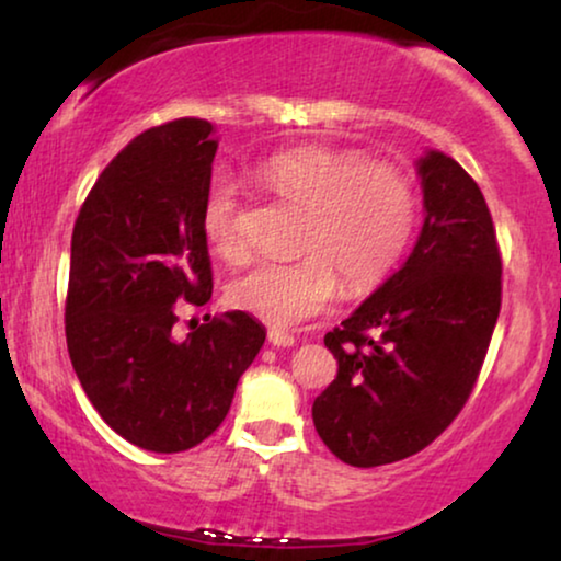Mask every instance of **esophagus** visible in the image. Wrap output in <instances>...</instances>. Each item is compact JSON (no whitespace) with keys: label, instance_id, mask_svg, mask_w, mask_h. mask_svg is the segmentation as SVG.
<instances>
[{"label":"esophagus","instance_id":"obj_1","mask_svg":"<svg viewBox=\"0 0 561 561\" xmlns=\"http://www.w3.org/2000/svg\"><path fill=\"white\" fill-rule=\"evenodd\" d=\"M267 342L273 344V347H294V334H288V332H280V329H271V332H267Z\"/></svg>","mask_w":561,"mask_h":561}]
</instances>
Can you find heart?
Returning a JSON list of instances; mask_svg holds the SVG:
<instances>
[{
	"label": "heart",
	"mask_w": 561,
	"mask_h": 561,
	"mask_svg": "<svg viewBox=\"0 0 561 561\" xmlns=\"http://www.w3.org/2000/svg\"><path fill=\"white\" fill-rule=\"evenodd\" d=\"M273 194L304 209L294 263H257L229 283V301L271 327H296L340 290L363 294L386 278L416 225L419 198L401 168L365 163L359 152L301 148L260 165ZM202 227L227 263L248 257L240 188L219 175L204 196Z\"/></svg>",
	"instance_id": "obj_1"
}]
</instances>
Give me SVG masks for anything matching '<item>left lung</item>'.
<instances>
[{"label": "left lung", "mask_w": 561, "mask_h": 561, "mask_svg": "<svg viewBox=\"0 0 561 561\" xmlns=\"http://www.w3.org/2000/svg\"><path fill=\"white\" fill-rule=\"evenodd\" d=\"M424 227L398 273L324 344L336 378L313 401L334 457L378 467L428 447L465 409L501 313V250L485 196L444 152L419 160Z\"/></svg>", "instance_id": "obj_1"}]
</instances>
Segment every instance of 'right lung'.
Instances as JSON below:
<instances>
[{
	"instance_id": "add662e5",
	"label": "right lung",
	"mask_w": 561,
	"mask_h": 561,
	"mask_svg": "<svg viewBox=\"0 0 561 561\" xmlns=\"http://www.w3.org/2000/svg\"><path fill=\"white\" fill-rule=\"evenodd\" d=\"M214 127L183 117L145 129L104 168L71 237L66 342L83 393L135 447L173 455L217 432L263 347L250 313L227 311L175 340L179 298H211L202 227Z\"/></svg>"
}]
</instances>
